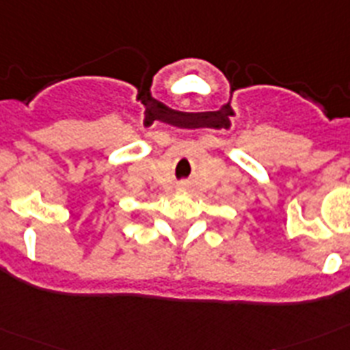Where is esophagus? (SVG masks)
Returning <instances> with one entry per match:
<instances>
[{
  "label": "esophagus",
  "instance_id": "obj_1",
  "mask_svg": "<svg viewBox=\"0 0 350 350\" xmlns=\"http://www.w3.org/2000/svg\"><path fill=\"white\" fill-rule=\"evenodd\" d=\"M185 187H187V185H185V184H180V185H178V189H185Z\"/></svg>",
  "mask_w": 350,
  "mask_h": 350
}]
</instances>
